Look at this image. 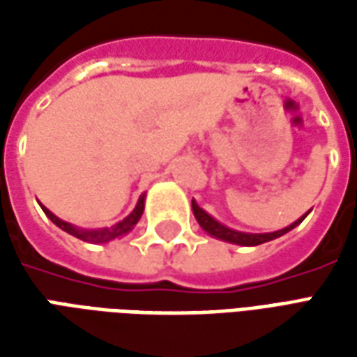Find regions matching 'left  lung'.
Here are the masks:
<instances>
[{
    "label": "left lung",
    "mask_w": 357,
    "mask_h": 357,
    "mask_svg": "<svg viewBox=\"0 0 357 357\" xmlns=\"http://www.w3.org/2000/svg\"><path fill=\"white\" fill-rule=\"evenodd\" d=\"M191 206H193V214L197 218V222L201 225L204 231L212 235V237H216L220 241H225V243H233V245H241V247H256V245H262V243H268V241H273L277 237H281L284 235L287 231H291L294 229L296 225L302 224V220L307 216V210L306 214L302 218H298L294 224H291L289 227H284V229H279V231H273V233H243V231H235L231 227H227V225L220 224L218 220L206 214L204 210L197 204V202H191Z\"/></svg>",
    "instance_id": "1"
}]
</instances>
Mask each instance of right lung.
Returning <instances> with one entry per match:
<instances>
[{
  "label": "right lung",
  "instance_id": "1",
  "mask_svg": "<svg viewBox=\"0 0 357 357\" xmlns=\"http://www.w3.org/2000/svg\"><path fill=\"white\" fill-rule=\"evenodd\" d=\"M143 208H145V195H141L139 201L135 204V208L130 216H126L122 222H118L112 227H102V229H78V227H74L73 224H68V222H63L61 218H57L51 210H47L45 206H42V210L45 212V216L50 218L53 224L61 227L63 231L70 233L73 237H78L82 241H88V243H95V245H99V243H109V241L116 239V237H122L126 233H130L135 227V224L139 222L141 214H143Z\"/></svg>",
  "mask_w": 357,
  "mask_h": 357
}]
</instances>
